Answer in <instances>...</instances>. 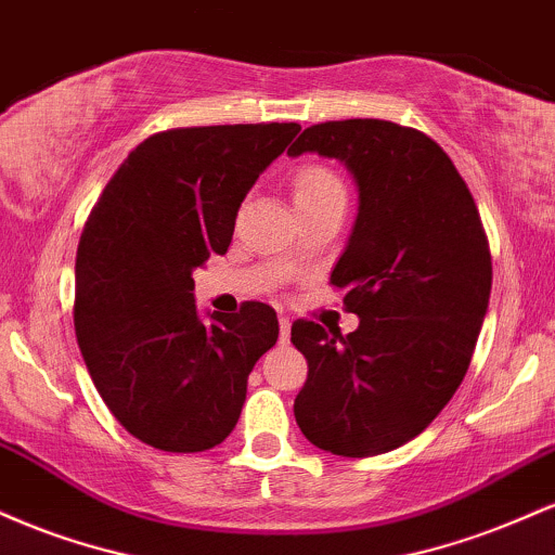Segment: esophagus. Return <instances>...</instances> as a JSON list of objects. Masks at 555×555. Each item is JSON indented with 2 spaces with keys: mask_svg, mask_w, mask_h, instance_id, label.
Returning a JSON list of instances; mask_svg holds the SVG:
<instances>
[{
  "mask_svg": "<svg viewBox=\"0 0 555 555\" xmlns=\"http://www.w3.org/2000/svg\"><path fill=\"white\" fill-rule=\"evenodd\" d=\"M289 328H292L289 318H279V341L282 344L289 341Z\"/></svg>",
  "mask_w": 555,
  "mask_h": 555,
  "instance_id": "esophagus-1",
  "label": "esophagus"
}]
</instances>
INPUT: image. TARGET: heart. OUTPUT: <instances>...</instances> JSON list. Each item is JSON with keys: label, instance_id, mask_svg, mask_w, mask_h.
I'll use <instances>...</instances> for the list:
<instances>
[{"label": "heart", "instance_id": "heart-1", "mask_svg": "<svg viewBox=\"0 0 555 555\" xmlns=\"http://www.w3.org/2000/svg\"><path fill=\"white\" fill-rule=\"evenodd\" d=\"M292 193H295L297 206V203H313L328 195H344V188L339 177H336L328 167H321V164H305V167H299L295 171Z\"/></svg>", "mask_w": 555, "mask_h": 555}]
</instances>
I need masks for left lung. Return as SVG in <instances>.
Here are the masks:
<instances>
[{"label": "left lung", "mask_w": 555, "mask_h": 555, "mask_svg": "<svg viewBox=\"0 0 555 555\" xmlns=\"http://www.w3.org/2000/svg\"><path fill=\"white\" fill-rule=\"evenodd\" d=\"M289 156L339 162L360 208L331 284L352 334L292 323L308 360L299 430L336 456H375L420 436L460 388L486 318L493 266L475 197L425 132L386 119L308 127Z\"/></svg>", "instance_id": "left-lung-1"}]
</instances>
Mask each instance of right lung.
Segmentation results:
<instances>
[{"mask_svg":"<svg viewBox=\"0 0 555 555\" xmlns=\"http://www.w3.org/2000/svg\"><path fill=\"white\" fill-rule=\"evenodd\" d=\"M297 122L177 127L145 138L95 201L75 258V336L95 391L138 441L219 446L247 375L279 339L263 302L203 323L193 271L224 256L247 190Z\"/></svg>","mask_w":555,"mask_h":555,"instance_id":"add662e5","label":"right lung"}]
</instances>
